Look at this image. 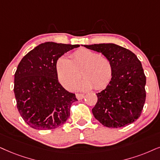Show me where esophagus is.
<instances>
[{
    "instance_id": "34e87169",
    "label": "esophagus",
    "mask_w": 160,
    "mask_h": 160,
    "mask_svg": "<svg viewBox=\"0 0 160 160\" xmlns=\"http://www.w3.org/2000/svg\"><path fill=\"white\" fill-rule=\"evenodd\" d=\"M84 97H85V95L83 94H79V93H78V94H76V98L79 100H82V99H83Z\"/></svg>"
}]
</instances>
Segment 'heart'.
<instances>
[{
    "label": "heart",
    "mask_w": 160,
    "mask_h": 160,
    "mask_svg": "<svg viewBox=\"0 0 160 160\" xmlns=\"http://www.w3.org/2000/svg\"><path fill=\"white\" fill-rule=\"evenodd\" d=\"M58 80L68 88L80 80V72L84 80L71 87L72 89L87 90L93 86L100 90L109 84L113 77L112 62L106 56L88 48H80L72 53L71 60L60 57L56 62Z\"/></svg>",
    "instance_id": "1"
}]
</instances>
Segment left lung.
<instances>
[{
    "label": "left lung",
    "instance_id": "left-lung-1",
    "mask_svg": "<svg viewBox=\"0 0 160 160\" xmlns=\"http://www.w3.org/2000/svg\"><path fill=\"white\" fill-rule=\"evenodd\" d=\"M100 52L112 62L113 77L104 90L98 93L92 113L108 128H121L140 117L145 102L146 77L136 54L114 43L84 45Z\"/></svg>",
    "mask_w": 160,
    "mask_h": 160
}]
</instances>
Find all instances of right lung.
I'll return each instance as SVG.
<instances>
[{
	"instance_id": "right-lung-1",
	"label": "right lung",
	"mask_w": 160,
	"mask_h": 160,
	"mask_svg": "<svg viewBox=\"0 0 160 160\" xmlns=\"http://www.w3.org/2000/svg\"><path fill=\"white\" fill-rule=\"evenodd\" d=\"M80 45L46 42L22 58L15 74L17 108L25 122L38 130H51L66 122L75 94L58 82V58Z\"/></svg>"
}]
</instances>
